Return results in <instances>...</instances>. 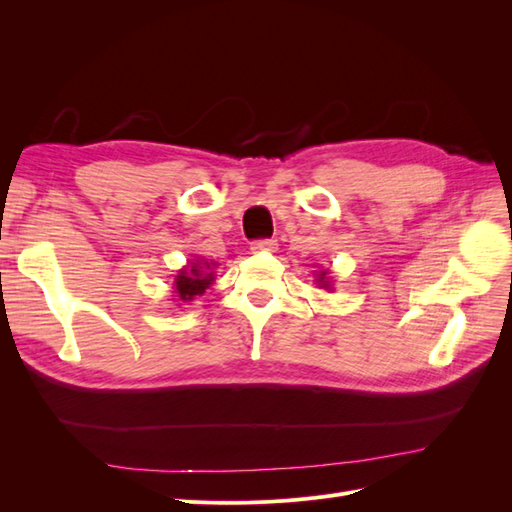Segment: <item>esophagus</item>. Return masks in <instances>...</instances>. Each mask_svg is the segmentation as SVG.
<instances>
[{
	"label": "esophagus",
	"mask_w": 512,
	"mask_h": 512,
	"mask_svg": "<svg viewBox=\"0 0 512 512\" xmlns=\"http://www.w3.org/2000/svg\"><path fill=\"white\" fill-rule=\"evenodd\" d=\"M275 241L273 239H258L252 243V250L254 252H273L275 250Z\"/></svg>",
	"instance_id": "obj_1"
}]
</instances>
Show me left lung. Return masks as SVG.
I'll return each instance as SVG.
<instances>
[{
    "label": "left lung",
    "mask_w": 512,
    "mask_h": 512,
    "mask_svg": "<svg viewBox=\"0 0 512 512\" xmlns=\"http://www.w3.org/2000/svg\"><path fill=\"white\" fill-rule=\"evenodd\" d=\"M327 275H329V271H320L316 282H318V286H322V288H327V290H329V288H331V282H329V277H327Z\"/></svg>",
    "instance_id": "8db88e82"
}]
</instances>
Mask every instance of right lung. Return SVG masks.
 <instances>
[{
  "label": "right lung",
  "mask_w": 512,
  "mask_h": 512,
  "mask_svg": "<svg viewBox=\"0 0 512 512\" xmlns=\"http://www.w3.org/2000/svg\"><path fill=\"white\" fill-rule=\"evenodd\" d=\"M211 265L209 262H190L188 267H183L179 271V275L175 277V284H173V292L175 297L183 303L192 301L194 297H200V294H205V290L213 284L215 275L209 271Z\"/></svg>",
  "instance_id": "obj_1"
}]
</instances>
